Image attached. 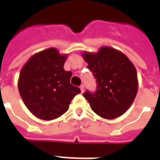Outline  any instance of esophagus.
I'll list each match as a JSON object with an SVG mask.
<instances>
[{"mask_svg": "<svg viewBox=\"0 0 160 160\" xmlns=\"http://www.w3.org/2000/svg\"><path fill=\"white\" fill-rule=\"evenodd\" d=\"M80 90H81V92H84V85H83V84H82V85L80 86Z\"/></svg>", "mask_w": 160, "mask_h": 160, "instance_id": "obj_1", "label": "esophagus"}]
</instances>
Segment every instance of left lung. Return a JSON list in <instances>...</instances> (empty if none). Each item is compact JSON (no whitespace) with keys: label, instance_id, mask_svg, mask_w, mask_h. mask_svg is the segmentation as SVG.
<instances>
[{"label":"left lung","instance_id":"1","mask_svg":"<svg viewBox=\"0 0 160 160\" xmlns=\"http://www.w3.org/2000/svg\"><path fill=\"white\" fill-rule=\"evenodd\" d=\"M82 57L98 83L95 93H83L91 108L105 119L122 116L132 104L138 91L134 65L122 52L108 46L101 47L97 52H83Z\"/></svg>","mask_w":160,"mask_h":160}]
</instances>
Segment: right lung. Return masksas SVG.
I'll use <instances>...</instances> for the list:
<instances>
[{
	"instance_id": "1",
	"label": "right lung",
	"mask_w": 160,
	"mask_h": 160,
	"mask_svg": "<svg viewBox=\"0 0 160 160\" xmlns=\"http://www.w3.org/2000/svg\"><path fill=\"white\" fill-rule=\"evenodd\" d=\"M68 54L56 48L35 53L20 70L18 87L29 111L42 120L59 118L81 90L70 83L72 73L64 69Z\"/></svg>"
}]
</instances>
